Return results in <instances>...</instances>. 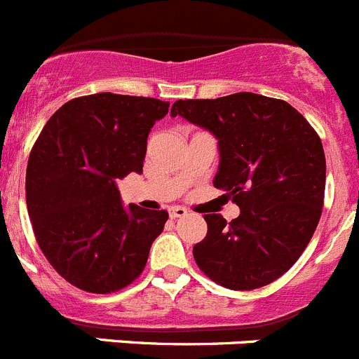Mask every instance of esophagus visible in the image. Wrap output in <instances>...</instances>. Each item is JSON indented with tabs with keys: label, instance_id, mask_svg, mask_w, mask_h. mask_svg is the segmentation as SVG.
<instances>
[{
	"label": "esophagus",
	"instance_id": "34e87169",
	"mask_svg": "<svg viewBox=\"0 0 359 359\" xmlns=\"http://www.w3.org/2000/svg\"><path fill=\"white\" fill-rule=\"evenodd\" d=\"M169 215H170V219H180V217L187 215V210L182 208V206H176V208L169 210Z\"/></svg>",
	"mask_w": 359,
	"mask_h": 359
}]
</instances>
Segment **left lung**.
Returning a JSON list of instances; mask_svg holds the SVG:
<instances>
[{"mask_svg":"<svg viewBox=\"0 0 359 359\" xmlns=\"http://www.w3.org/2000/svg\"><path fill=\"white\" fill-rule=\"evenodd\" d=\"M170 114L219 139L213 185L240 206L231 222L206 213L208 233L194 245L197 267L229 290H255L281 278L322 215L325 156L317 131L287 101L252 92L180 100Z\"/></svg>","mask_w":359,"mask_h":359,"instance_id":"8db88e82","label":"left lung"}]
</instances>
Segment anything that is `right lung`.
Segmentation results:
<instances>
[{"label":"right lung","mask_w":359,"mask_h":359,"mask_svg":"<svg viewBox=\"0 0 359 359\" xmlns=\"http://www.w3.org/2000/svg\"><path fill=\"white\" fill-rule=\"evenodd\" d=\"M167 101L90 94L51 115L29 153L26 206L51 267L90 294L123 290L142 274L169 213L130 205L117 180L142 172L147 135Z\"/></svg>","instance_id":"obj_1"}]
</instances>
